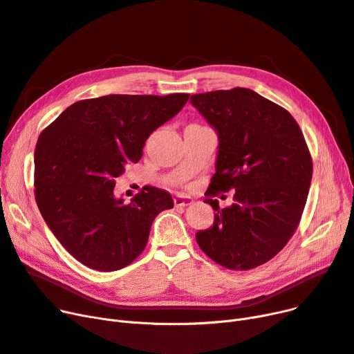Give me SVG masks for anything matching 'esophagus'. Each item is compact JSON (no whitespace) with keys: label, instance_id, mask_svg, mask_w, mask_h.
Wrapping results in <instances>:
<instances>
[{"label":"esophagus","instance_id":"esophagus-1","mask_svg":"<svg viewBox=\"0 0 354 354\" xmlns=\"http://www.w3.org/2000/svg\"><path fill=\"white\" fill-rule=\"evenodd\" d=\"M193 203V199L189 196H176L174 197V205L176 206H189Z\"/></svg>","mask_w":354,"mask_h":354}]
</instances>
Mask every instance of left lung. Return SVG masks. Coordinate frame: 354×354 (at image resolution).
I'll use <instances>...</instances> for the list:
<instances>
[{"instance_id":"left-lung-1","label":"left lung","mask_w":354,"mask_h":354,"mask_svg":"<svg viewBox=\"0 0 354 354\" xmlns=\"http://www.w3.org/2000/svg\"><path fill=\"white\" fill-rule=\"evenodd\" d=\"M192 104L219 135L207 197L235 189L215 209L214 226L196 234L209 259L230 270L259 267L283 248L301 222L313 158L299 124L281 106L248 88L193 94Z\"/></svg>"}]
</instances>
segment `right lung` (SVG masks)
<instances>
[{
    "label": "right lung",
    "mask_w": 354,
    "mask_h": 354,
    "mask_svg": "<svg viewBox=\"0 0 354 354\" xmlns=\"http://www.w3.org/2000/svg\"><path fill=\"white\" fill-rule=\"evenodd\" d=\"M189 94H110L80 100L41 131L35 149V199L62 247L84 266L115 272L148 243L152 221L174 206L147 186L129 203L113 189L138 162L149 135L185 107Z\"/></svg>",
    "instance_id": "add662e5"
}]
</instances>
